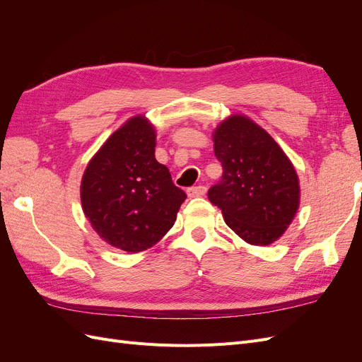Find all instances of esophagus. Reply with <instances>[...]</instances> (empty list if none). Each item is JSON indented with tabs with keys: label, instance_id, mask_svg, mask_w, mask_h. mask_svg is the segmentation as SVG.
Returning a JSON list of instances; mask_svg holds the SVG:
<instances>
[{
	"label": "esophagus",
	"instance_id": "obj_1",
	"mask_svg": "<svg viewBox=\"0 0 362 362\" xmlns=\"http://www.w3.org/2000/svg\"><path fill=\"white\" fill-rule=\"evenodd\" d=\"M205 193H206V187H204V185H196V187L187 189L189 198H201V196H204Z\"/></svg>",
	"mask_w": 362,
	"mask_h": 362
}]
</instances>
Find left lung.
Segmentation results:
<instances>
[{
    "instance_id": "obj_1",
    "label": "left lung",
    "mask_w": 362,
    "mask_h": 362,
    "mask_svg": "<svg viewBox=\"0 0 362 362\" xmlns=\"http://www.w3.org/2000/svg\"><path fill=\"white\" fill-rule=\"evenodd\" d=\"M222 180L208 199L246 243L267 246L287 231L299 210V177L286 152L264 128L231 115L213 131Z\"/></svg>"
}]
</instances>
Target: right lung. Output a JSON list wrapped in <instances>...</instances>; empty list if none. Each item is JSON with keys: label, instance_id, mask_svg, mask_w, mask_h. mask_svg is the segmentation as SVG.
<instances>
[{"label": "right lung", "instance_id": "obj_1", "mask_svg": "<svg viewBox=\"0 0 362 362\" xmlns=\"http://www.w3.org/2000/svg\"><path fill=\"white\" fill-rule=\"evenodd\" d=\"M156 127L129 117L87 163L80 196L84 216L110 246L137 254L157 245L177 221L185 193L156 160Z\"/></svg>", "mask_w": 362, "mask_h": 362}]
</instances>
